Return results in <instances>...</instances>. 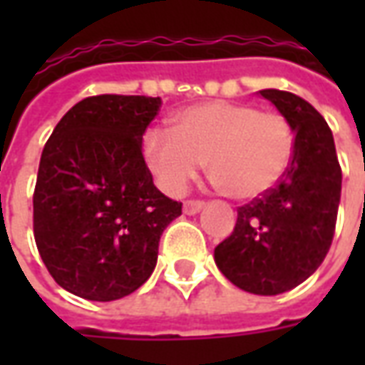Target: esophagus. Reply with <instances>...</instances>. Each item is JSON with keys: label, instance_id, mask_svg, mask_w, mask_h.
<instances>
[{"label": "esophagus", "instance_id": "esophagus-1", "mask_svg": "<svg viewBox=\"0 0 365 365\" xmlns=\"http://www.w3.org/2000/svg\"><path fill=\"white\" fill-rule=\"evenodd\" d=\"M205 207V201H199V199H190L183 203V213L185 215H195Z\"/></svg>", "mask_w": 365, "mask_h": 365}]
</instances>
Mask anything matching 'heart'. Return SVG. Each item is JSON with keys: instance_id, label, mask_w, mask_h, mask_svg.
I'll return each mask as SVG.
<instances>
[{"instance_id": "obj_1", "label": "heart", "mask_w": 365, "mask_h": 365, "mask_svg": "<svg viewBox=\"0 0 365 365\" xmlns=\"http://www.w3.org/2000/svg\"><path fill=\"white\" fill-rule=\"evenodd\" d=\"M295 135L277 111L252 105L209 101L185 107L172 119V133L144 136V158L172 195H180L201 164L227 197L250 201L266 195L289 168Z\"/></svg>"}]
</instances>
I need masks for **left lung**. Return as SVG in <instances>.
I'll return each instance as SVG.
<instances>
[{"mask_svg":"<svg viewBox=\"0 0 365 365\" xmlns=\"http://www.w3.org/2000/svg\"><path fill=\"white\" fill-rule=\"evenodd\" d=\"M295 133L289 168L266 195L238 207L232 235L215 248L222 275L256 295L303 283L329 252L336 229L342 170L327 120L295 93L262 90Z\"/></svg>","mask_w":365,"mask_h":365,"instance_id":"left-lung-1","label":"left lung"}]
</instances>
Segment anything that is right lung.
<instances>
[{"label":"right lung","instance_id":"add662e5","mask_svg":"<svg viewBox=\"0 0 365 365\" xmlns=\"http://www.w3.org/2000/svg\"><path fill=\"white\" fill-rule=\"evenodd\" d=\"M160 105V97H86L44 144L35 242L54 282L78 297L115 301L138 289L154 272L162 232L182 215L143 156Z\"/></svg>","mask_w":365,"mask_h":365}]
</instances>
